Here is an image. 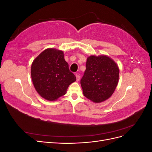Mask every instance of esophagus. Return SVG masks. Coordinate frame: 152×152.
Instances as JSON below:
<instances>
[{"label":"esophagus","instance_id":"34e87169","mask_svg":"<svg viewBox=\"0 0 152 152\" xmlns=\"http://www.w3.org/2000/svg\"><path fill=\"white\" fill-rule=\"evenodd\" d=\"M75 77H76V80L78 82V81H79V80H80V75H78L77 73V74L75 75Z\"/></svg>","mask_w":152,"mask_h":152}]
</instances>
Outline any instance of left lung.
Masks as SVG:
<instances>
[{"instance_id": "obj_1", "label": "left lung", "mask_w": 152, "mask_h": 152, "mask_svg": "<svg viewBox=\"0 0 152 152\" xmlns=\"http://www.w3.org/2000/svg\"><path fill=\"white\" fill-rule=\"evenodd\" d=\"M118 77V67L111 58L103 55L88 57L80 80L84 96L94 103L104 102L113 93Z\"/></svg>"}]
</instances>
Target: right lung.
<instances>
[{"instance_id": "obj_1", "label": "right lung", "mask_w": 152, "mask_h": 152, "mask_svg": "<svg viewBox=\"0 0 152 152\" xmlns=\"http://www.w3.org/2000/svg\"><path fill=\"white\" fill-rule=\"evenodd\" d=\"M31 76L37 92L45 99L54 101L65 95L76 80L65 60L62 50L47 49L32 63Z\"/></svg>"}]
</instances>
